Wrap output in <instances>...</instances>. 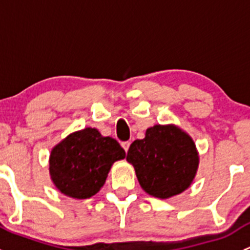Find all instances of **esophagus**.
<instances>
[{"instance_id":"1","label":"esophagus","mask_w":250,"mask_h":250,"mask_svg":"<svg viewBox=\"0 0 250 250\" xmlns=\"http://www.w3.org/2000/svg\"><path fill=\"white\" fill-rule=\"evenodd\" d=\"M129 146H130L129 141H125V143H122V147L125 148V152H128V150H129Z\"/></svg>"}]
</instances>
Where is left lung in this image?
I'll use <instances>...</instances> for the list:
<instances>
[{
    "mask_svg": "<svg viewBox=\"0 0 250 250\" xmlns=\"http://www.w3.org/2000/svg\"><path fill=\"white\" fill-rule=\"evenodd\" d=\"M127 161L146 193L167 200L190 188L200 156L192 138L178 125H156L144 139L133 141Z\"/></svg>",
    "mask_w": 250,
    "mask_h": 250,
    "instance_id": "1",
    "label": "left lung"
}]
</instances>
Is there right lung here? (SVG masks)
I'll list each match as a JSON object with an SVG mask.
<instances>
[{"label": "right lung", "mask_w": 250, "mask_h": 250, "mask_svg": "<svg viewBox=\"0 0 250 250\" xmlns=\"http://www.w3.org/2000/svg\"><path fill=\"white\" fill-rule=\"evenodd\" d=\"M125 157V150L117 140L103 137L95 128H84L69 134L52 148L50 179L65 196L85 200L99 192L113 163Z\"/></svg>", "instance_id": "obj_1"}]
</instances>
